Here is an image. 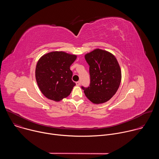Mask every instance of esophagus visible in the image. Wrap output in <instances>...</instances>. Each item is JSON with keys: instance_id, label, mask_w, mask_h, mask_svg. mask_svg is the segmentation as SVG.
<instances>
[{"instance_id": "34e87169", "label": "esophagus", "mask_w": 159, "mask_h": 159, "mask_svg": "<svg viewBox=\"0 0 159 159\" xmlns=\"http://www.w3.org/2000/svg\"><path fill=\"white\" fill-rule=\"evenodd\" d=\"M80 84H81L80 81H78V82H76V85H78V86H79Z\"/></svg>"}]
</instances>
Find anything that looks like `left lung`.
<instances>
[{"label":"left lung","instance_id":"left-lung-1","mask_svg":"<svg viewBox=\"0 0 159 159\" xmlns=\"http://www.w3.org/2000/svg\"><path fill=\"white\" fill-rule=\"evenodd\" d=\"M89 65V87H82L85 96L96 104L108 101L120 87L121 71L120 65L112 53L101 49H95L85 55Z\"/></svg>","mask_w":159,"mask_h":159}]
</instances>
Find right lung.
<instances>
[{"mask_svg":"<svg viewBox=\"0 0 159 159\" xmlns=\"http://www.w3.org/2000/svg\"><path fill=\"white\" fill-rule=\"evenodd\" d=\"M76 58L75 55L57 51L44 54L39 59L35 77L45 97L58 102L70 94L75 83L72 80L73 73L70 66Z\"/></svg>","mask_w":159,"mask_h":159,"instance_id":"obj_1","label":"right lung"}]
</instances>
